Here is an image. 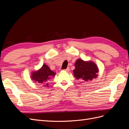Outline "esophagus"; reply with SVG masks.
<instances>
[{
  "mask_svg": "<svg viewBox=\"0 0 129 129\" xmlns=\"http://www.w3.org/2000/svg\"><path fill=\"white\" fill-rule=\"evenodd\" d=\"M64 71H66V72H69V67L67 68L66 69H64Z\"/></svg>",
  "mask_w": 129,
  "mask_h": 129,
  "instance_id": "34e87169",
  "label": "esophagus"
}]
</instances>
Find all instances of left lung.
Listing matches in <instances>:
<instances>
[{
	"label": "left lung",
	"instance_id": "left-lung-1",
	"mask_svg": "<svg viewBox=\"0 0 129 129\" xmlns=\"http://www.w3.org/2000/svg\"><path fill=\"white\" fill-rule=\"evenodd\" d=\"M75 67V69L73 71L74 75L77 79L83 81L82 82L91 81L98 76L99 68L93 62L78 59L76 61Z\"/></svg>",
	"mask_w": 129,
	"mask_h": 129
}]
</instances>
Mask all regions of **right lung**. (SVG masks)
Segmentation results:
<instances>
[{
	"label": "right lung",
	"mask_w": 129,
	"mask_h": 129,
	"mask_svg": "<svg viewBox=\"0 0 129 129\" xmlns=\"http://www.w3.org/2000/svg\"><path fill=\"white\" fill-rule=\"evenodd\" d=\"M56 73L50 70L47 65L43 64L42 67L38 71L33 72L31 75L32 80L36 82L35 83L42 84L43 86L48 87V81L55 76Z\"/></svg>",
	"instance_id": "1"
}]
</instances>
